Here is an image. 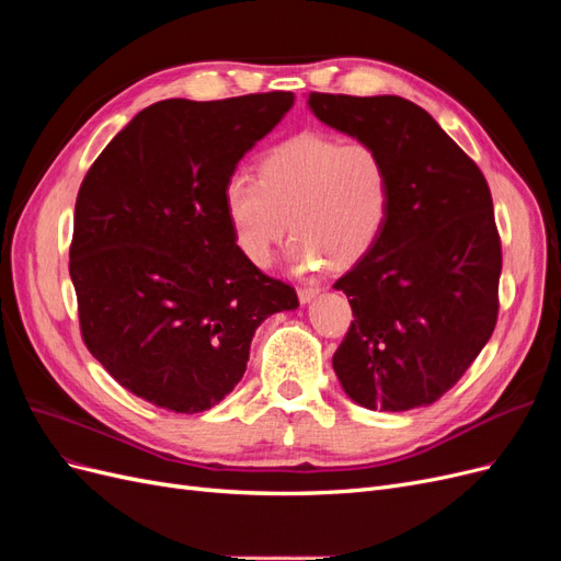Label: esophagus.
<instances>
[{"label":"esophagus","mask_w":561,"mask_h":561,"mask_svg":"<svg viewBox=\"0 0 561 561\" xmlns=\"http://www.w3.org/2000/svg\"><path fill=\"white\" fill-rule=\"evenodd\" d=\"M318 293H320L318 285H304V287H299V299H301V304H307V301H311Z\"/></svg>","instance_id":"esophagus-1"}]
</instances>
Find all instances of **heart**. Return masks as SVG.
Returning <instances> with one entry per match:
<instances>
[{
	"label": "heart",
	"instance_id": "heart-1",
	"mask_svg": "<svg viewBox=\"0 0 561 561\" xmlns=\"http://www.w3.org/2000/svg\"><path fill=\"white\" fill-rule=\"evenodd\" d=\"M390 196L393 180L377 145L304 130L264 151L257 178L233 173L227 180L225 215L252 266L271 264L290 227L295 266L346 268L379 241Z\"/></svg>",
	"mask_w": 561,
	"mask_h": 561
}]
</instances>
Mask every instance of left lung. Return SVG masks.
<instances>
[{
  "instance_id": "obj_1",
  "label": "left lung",
  "mask_w": 561,
  "mask_h": 561,
  "mask_svg": "<svg viewBox=\"0 0 561 561\" xmlns=\"http://www.w3.org/2000/svg\"><path fill=\"white\" fill-rule=\"evenodd\" d=\"M309 105L377 145L393 180L379 241L334 283L353 309L334 371L367 410L428 407L466 375L499 320L503 254L489 184L410 100L313 91Z\"/></svg>"
}]
</instances>
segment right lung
<instances>
[{"mask_svg": "<svg viewBox=\"0 0 561 561\" xmlns=\"http://www.w3.org/2000/svg\"><path fill=\"white\" fill-rule=\"evenodd\" d=\"M293 107L290 91L161 100L83 178L70 243L79 330L114 381L163 410H210L241 381L260 322L295 287L233 243L225 184Z\"/></svg>", "mask_w": 561, "mask_h": 561, "instance_id": "add662e5", "label": "right lung"}]
</instances>
